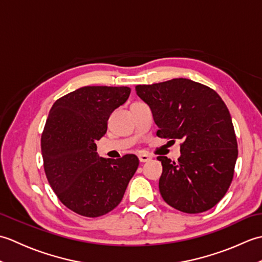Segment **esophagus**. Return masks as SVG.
<instances>
[{
  "label": "esophagus",
  "instance_id": "obj_1",
  "mask_svg": "<svg viewBox=\"0 0 262 262\" xmlns=\"http://www.w3.org/2000/svg\"><path fill=\"white\" fill-rule=\"evenodd\" d=\"M138 159H140V161L142 163H145V162H148L149 160H151L152 158L149 157V155H147V154H141L140 157H138Z\"/></svg>",
  "mask_w": 262,
  "mask_h": 262
}]
</instances>
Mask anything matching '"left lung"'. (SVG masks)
<instances>
[{
    "label": "left lung",
    "mask_w": 262,
    "mask_h": 262,
    "mask_svg": "<svg viewBox=\"0 0 262 262\" xmlns=\"http://www.w3.org/2000/svg\"><path fill=\"white\" fill-rule=\"evenodd\" d=\"M136 93L152 110L157 135L182 142L178 162L158 157L164 202L188 214L214 207L231 185L237 159L234 127L223 100L213 89L182 77L137 85Z\"/></svg>",
    "instance_id": "obj_1"
}]
</instances>
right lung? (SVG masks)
<instances>
[{
	"instance_id": "right-lung-1",
	"label": "right lung",
	"mask_w": 262,
	"mask_h": 262,
	"mask_svg": "<svg viewBox=\"0 0 262 262\" xmlns=\"http://www.w3.org/2000/svg\"><path fill=\"white\" fill-rule=\"evenodd\" d=\"M129 94L127 86H83L49 111L41 135L43 168L58 199L76 214L98 217L113 210L138 168L134 154L114 160L97 153L109 116Z\"/></svg>"
}]
</instances>
